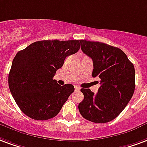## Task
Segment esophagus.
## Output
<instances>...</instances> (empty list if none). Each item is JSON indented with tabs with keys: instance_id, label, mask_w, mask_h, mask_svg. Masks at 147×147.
I'll return each mask as SVG.
<instances>
[{
	"instance_id": "obj_1",
	"label": "esophagus",
	"mask_w": 147,
	"mask_h": 147,
	"mask_svg": "<svg viewBox=\"0 0 147 147\" xmlns=\"http://www.w3.org/2000/svg\"><path fill=\"white\" fill-rule=\"evenodd\" d=\"M75 90H76V91H79L81 90V88L79 87V86H75Z\"/></svg>"
}]
</instances>
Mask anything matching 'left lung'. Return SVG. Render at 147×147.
<instances>
[{
	"label": "left lung",
	"mask_w": 147,
	"mask_h": 147,
	"mask_svg": "<svg viewBox=\"0 0 147 147\" xmlns=\"http://www.w3.org/2000/svg\"><path fill=\"white\" fill-rule=\"evenodd\" d=\"M79 41L82 52L93 60L92 76L100 79L97 93L81 89L84 99L79 104V112L92 122H109L120 115L132 97L134 65L118 47L100 42Z\"/></svg>",
	"instance_id": "8db88e82"
}]
</instances>
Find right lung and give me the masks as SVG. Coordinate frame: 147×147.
<instances>
[{
	"label": "right lung",
	"mask_w": 147,
	"mask_h": 147,
	"mask_svg": "<svg viewBox=\"0 0 147 147\" xmlns=\"http://www.w3.org/2000/svg\"><path fill=\"white\" fill-rule=\"evenodd\" d=\"M80 48L79 40H42L16 54L8 76L11 95L22 111L35 120H48L59 113L75 88L53 79L66 57Z\"/></svg>",
	"instance_id": "obj_1"
}]
</instances>
